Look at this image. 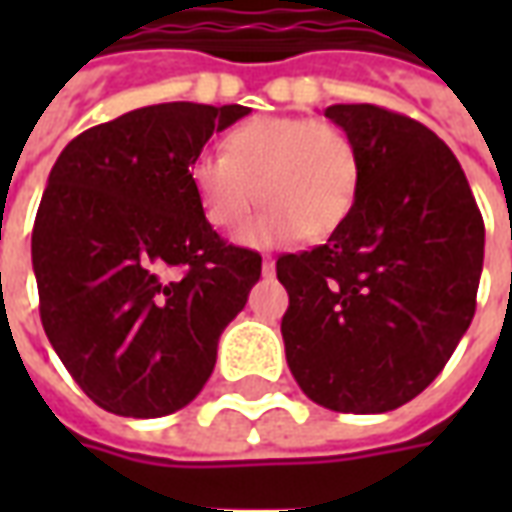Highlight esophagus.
<instances>
[{
    "label": "esophagus",
    "instance_id": "esophagus-1",
    "mask_svg": "<svg viewBox=\"0 0 512 512\" xmlns=\"http://www.w3.org/2000/svg\"><path fill=\"white\" fill-rule=\"evenodd\" d=\"M274 268H277L274 257H263V274H266V277H271V274H274Z\"/></svg>",
    "mask_w": 512,
    "mask_h": 512
}]
</instances>
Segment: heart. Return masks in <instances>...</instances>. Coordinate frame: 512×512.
<instances>
[{"instance_id": "obj_1", "label": "heart", "mask_w": 512, "mask_h": 512, "mask_svg": "<svg viewBox=\"0 0 512 512\" xmlns=\"http://www.w3.org/2000/svg\"><path fill=\"white\" fill-rule=\"evenodd\" d=\"M189 180L205 222L216 230H235L257 200L268 202L238 235L266 249L301 235H332L354 208L359 158L334 123L252 117L224 136V153L194 158Z\"/></svg>"}]
</instances>
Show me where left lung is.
Returning <instances> with one entry per match:
<instances>
[{
  "mask_svg": "<svg viewBox=\"0 0 512 512\" xmlns=\"http://www.w3.org/2000/svg\"><path fill=\"white\" fill-rule=\"evenodd\" d=\"M323 115L354 142L359 189L326 244L277 260L285 356L318 406L384 414L439 376L469 329L485 224L428 126L376 104Z\"/></svg>",
  "mask_w": 512,
  "mask_h": 512,
  "instance_id": "left-lung-1",
  "label": "left lung"
}]
</instances>
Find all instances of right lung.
I'll list each match as a JSON object with an SVG mask.
<instances>
[{
	"label": "right lung",
	"mask_w": 512,
	"mask_h": 512,
	"mask_svg": "<svg viewBox=\"0 0 512 512\" xmlns=\"http://www.w3.org/2000/svg\"><path fill=\"white\" fill-rule=\"evenodd\" d=\"M249 106L175 101L71 139L51 167L32 268L49 343L84 395L120 417H164L200 395L260 255L205 222L189 167Z\"/></svg>",
	"instance_id": "right-lung-1"
}]
</instances>
